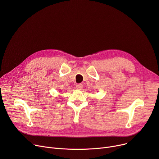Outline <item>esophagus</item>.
I'll return each instance as SVG.
<instances>
[{"instance_id":"esophagus-1","label":"esophagus","mask_w":159,"mask_h":159,"mask_svg":"<svg viewBox=\"0 0 159 159\" xmlns=\"http://www.w3.org/2000/svg\"><path fill=\"white\" fill-rule=\"evenodd\" d=\"M76 88H77V89H80L82 88V84H77L76 85Z\"/></svg>"}]
</instances>
